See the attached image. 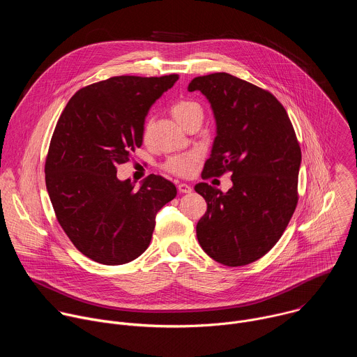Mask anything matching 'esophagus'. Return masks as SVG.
<instances>
[{
	"instance_id": "1",
	"label": "esophagus",
	"mask_w": 357,
	"mask_h": 357,
	"mask_svg": "<svg viewBox=\"0 0 357 357\" xmlns=\"http://www.w3.org/2000/svg\"><path fill=\"white\" fill-rule=\"evenodd\" d=\"M178 190H179L181 193H190V192H192V186L188 185V183H179V185H178Z\"/></svg>"
}]
</instances>
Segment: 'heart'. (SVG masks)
Segmentation results:
<instances>
[{
  "mask_svg": "<svg viewBox=\"0 0 357 357\" xmlns=\"http://www.w3.org/2000/svg\"><path fill=\"white\" fill-rule=\"evenodd\" d=\"M171 113L174 119L181 124L185 126L192 117L195 116H202V107L193 100H179L172 106ZM148 128V124L145 127V131ZM200 160V152L199 151H189L183 152V154L172 155L167 160L164 164V169L168 171L169 174H174L176 176L182 178H189L195 174L197 164Z\"/></svg>",
  "mask_w": 357,
  "mask_h": 357,
  "instance_id": "b5f03b06",
  "label": "heart"
}]
</instances>
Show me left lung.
Segmentation results:
<instances>
[{
	"instance_id": "1",
	"label": "left lung",
	"mask_w": 357,
	"mask_h": 357,
	"mask_svg": "<svg viewBox=\"0 0 357 357\" xmlns=\"http://www.w3.org/2000/svg\"><path fill=\"white\" fill-rule=\"evenodd\" d=\"M188 90L208 97L218 126L202 178L231 172L233 181L226 193L206 182L195 186L208 203L196 225L199 244L220 264L247 266L277 244L295 212L299 142L268 90L229 73L195 77Z\"/></svg>"
}]
</instances>
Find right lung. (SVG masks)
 I'll return each mask as SVG.
<instances>
[{
	"instance_id": "right-lung-1",
	"label": "right lung",
	"mask_w": 357,
	"mask_h": 357,
	"mask_svg": "<svg viewBox=\"0 0 357 357\" xmlns=\"http://www.w3.org/2000/svg\"><path fill=\"white\" fill-rule=\"evenodd\" d=\"M179 79L114 76L77 90L62 112L45 161L46 189L59 225L96 263L120 266L148 248L157 212L175 185L149 175L139 188L117 167L142 144L149 107Z\"/></svg>"
}]
</instances>
